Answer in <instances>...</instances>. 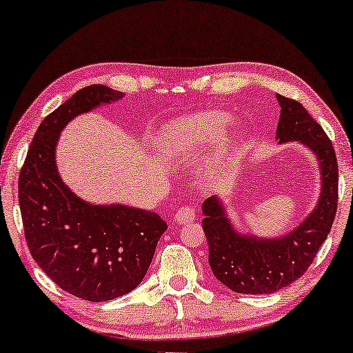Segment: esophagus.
I'll return each mask as SVG.
<instances>
[{
    "label": "esophagus",
    "instance_id": "esophagus-1",
    "mask_svg": "<svg viewBox=\"0 0 353 353\" xmlns=\"http://www.w3.org/2000/svg\"><path fill=\"white\" fill-rule=\"evenodd\" d=\"M194 217H195V211H194V208H190V206H183L180 211L176 212L175 216H173V223H176V225H184V223H189V222H192L194 221Z\"/></svg>",
    "mask_w": 353,
    "mask_h": 353
}]
</instances>
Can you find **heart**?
Instances as JSON below:
<instances>
[{
	"label": "heart",
	"mask_w": 353,
	"mask_h": 353,
	"mask_svg": "<svg viewBox=\"0 0 353 353\" xmlns=\"http://www.w3.org/2000/svg\"><path fill=\"white\" fill-rule=\"evenodd\" d=\"M230 123V115L225 112H200L176 117L161 126L156 143L161 152L169 156L188 154L211 139L217 137ZM239 128H233L238 136ZM227 170V154L217 153L208 158L199 169V175L205 184H216Z\"/></svg>",
	"instance_id": "heart-1"
}]
</instances>
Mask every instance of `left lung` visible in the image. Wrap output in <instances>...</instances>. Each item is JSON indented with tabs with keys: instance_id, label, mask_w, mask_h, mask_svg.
Returning <instances> with one entry per match:
<instances>
[{
	"instance_id": "8db88e82",
	"label": "left lung",
	"mask_w": 353,
	"mask_h": 353,
	"mask_svg": "<svg viewBox=\"0 0 353 353\" xmlns=\"http://www.w3.org/2000/svg\"><path fill=\"white\" fill-rule=\"evenodd\" d=\"M275 97L281 108L275 141L297 142L314 154L321 175L319 199L297 227L272 238L236 228L217 195L205 201L201 225L211 270L222 285L239 294H274L300 279L327 239L336 214L338 164L330 139L299 101Z\"/></svg>"
}]
</instances>
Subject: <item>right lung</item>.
<instances>
[{
	"label": "right lung",
	"mask_w": 353,
	"mask_h": 353,
	"mask_svg": "<svg viewBox=\"0 0 353 353\" xmlns=\"http://www.w3.org/2000/svg\"><path fill=\"white\" fill-rule=\"evenodd\" d=\"M123 94L88 85L40 123L19 178L20 211L30 252L61 290L89 302H106L141 285L165 222L141 208L85 201L59 175L61 132L81 114L111 105Z\"/></svg>",
	"instance_id": "obj_1"
}]
</instances>
